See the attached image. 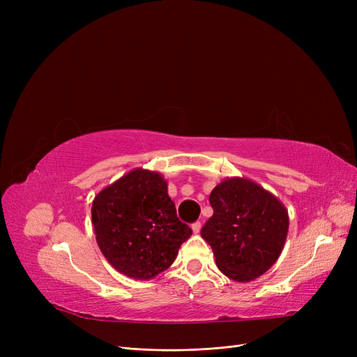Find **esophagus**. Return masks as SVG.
I'll list each match as a JSON object with an SVG mask.
<instances>
[{
	"instance_id": "obj_1",
	"label": "esophagus",
	"mask_w": 357,
	"mask_h": 357,
	"mask_svg": "<svg viewBox=\"0 0 357 357\" xmlns=\"http://www.w3.org/2000/svg\"><path fill=\"white\" fill-rule=\"evenodd\" d=\"M192 231L195 232V234H198V232L201 231V222H195V223H192Z\"/></svg>"
}]
</instances>
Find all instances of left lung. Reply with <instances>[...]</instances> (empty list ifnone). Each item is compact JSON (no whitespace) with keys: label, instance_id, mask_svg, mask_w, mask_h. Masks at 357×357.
<instances>
[{"label":"left lung","instance_id":"obj_1","mask_svg":"<svg viewBox=\"0 0 357 357\" xmlns=\"http://www.w3.org/2000/svg\"><path fill=\"white\" fill-rule=\"evenodd\" d=\"M213 215L201 229L220 271L235 282H250L278 259L289 229L284 205L245 178H228L210 195Z\"/></svg>","mask_w":357,"mask_h":357}]
</instances>
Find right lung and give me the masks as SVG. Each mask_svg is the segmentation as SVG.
Here are the masks:
<instances>
[{
	"instance_id": "1",
	"label": "right lung",
	"mask_w": 357,
	"mask_h": 357,
	"mask_svg": "<svg viewBox=\"0 0 357 357\" xmlns=\"http://www.w3.org/2000/svg\"><path fill=\"white\" fill-rule=\"evenodd\" d=\"M92 223L107 261L138 280L165 271L192 235L177 218L167 181L146 169L128 172L101 190L92 204Z\"/></svg>"
}]
</instances>
